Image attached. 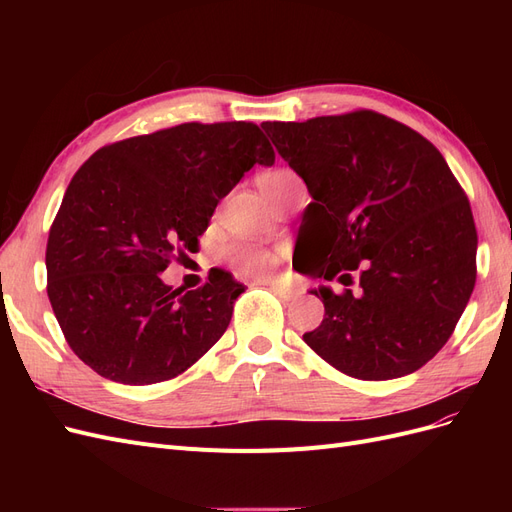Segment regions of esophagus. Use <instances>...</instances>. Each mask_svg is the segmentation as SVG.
<instances>
[{"label":"esophagus","mask_w":512,"mask_h":512,"mask_svg":"<svg viewBox=\"0 0 512 512\" xmlns=\"http://www.w3.org/2000/svg\"><path fill=\"white\" fill-rule=\"evenodd\" d=\"M256 284H262V286H269L277 297L280 299H284V301H288V299H292L294 297V292L290 290V288H286L284 284H280V282H273V280H260V282H256Z\"/></svg>","instance_id":"1"}]
</instances>
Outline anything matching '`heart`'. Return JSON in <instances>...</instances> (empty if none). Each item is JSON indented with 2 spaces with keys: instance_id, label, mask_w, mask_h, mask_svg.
Here are the masks:
<instances>
[{
  "instance_id": "obj_1",
  "label": "heart",
  "mask_w": 512,
  "mask_h": 512,
  "mask_svg": "<svg viewBox=\"0 0 512 512\" xmlns=\"http://www.w3.org/2000/svg\"><path fill=\"white\" fill-rule=\"evenodd\" d=\"M294 179L299 177L290 173V170L280 168V170H271V173L260 175L258 185H260V192L265 194V198H271ZM232 260H235V265L245 273H267L275 265V256L271 252L260 250V247H254V245H243V247H237V250H232Z\"/></svg>"
}]
</instances>
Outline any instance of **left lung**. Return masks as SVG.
Listing matches in <instances>:
<instances>
[{"mask_svg": "<svg viewBox=\"0 0 512 512\" xmlns=\"http://www.w3.org/2000/svg\"><path fill=\"white\" fill-rule=\"evenodd\" d=\"M312 196L299 237L309 277L359 290L324 303L305 344L359 380L408 376L451 337L476 282V226L442 153L371 111L260 123Z\"/></svg>", "mask_w": 512, "mask_h": 512, "instance_id": "obj_1", "label": "left lung"}]
</instances>
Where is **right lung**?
Wrapping results in <instances>:
<instances>
[{
  "label": "right lung",
  "mask_w": 512,
  "mask_h": 512,
  "mask_svg": "<svg viewBox=\"0 0 512 512\" xmlns=\"http://www.w3.org/2000/svg\"><path fill=\"white\" fill-rule=\"evenodd\" d=\"M275 153L254 123H181L96 151L72 177L46 243L66 342L106 380L179 376L224 335L245 290L226 271L183 292L160 273L194 252L220 200Z\"/></svg>",
  "instance_id": "1"
}]
</instances>
